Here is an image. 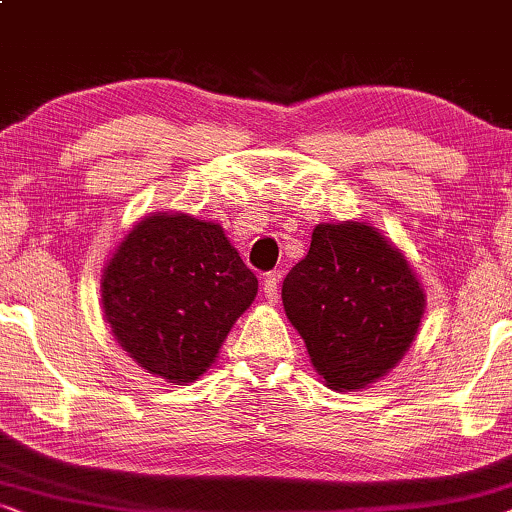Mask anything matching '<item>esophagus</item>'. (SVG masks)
Listing matches in <instances>:
<instances>
[{
  "label": "esophagus",
  "instance_id": "1",
  "mask_svg": "<svg viewBox=\"0 0 512 512\" xmlns=\"http://www.w3.org/2000/svg\"><path fill=\"white\" fill-rule=\"evenodd\" d=\"M262 290H264V297H266V301H269V304H276V301H278V294H280L278 273H269V276L264 278Z\"/></svg>",
  "mask_w": 512,
  "mask_h": 512
}]
</instances>
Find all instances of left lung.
Wrapping results in <instances>:
<instances>
[{
	"label": "left lung",
	"mask_w": 512,
	"mask_h": 512,
	"mask_svg": "<svg viewBox=\"0 0 512 512\" xmlns=\"http://www.w3.org/2000/svg\"><path fill=\"white\" fill-rule=\"evenodd\" d=\"M283 306L331 390L376 383L413 343L424 313L415 273L364 222L318 225L283 280Z\"/></svg>",
	"instance_id": "left-lung-1"
}]
</instances>
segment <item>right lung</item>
I'll list each match as a JSON object with an SVG mask.
<instances>
[{"instance_id":"1","label":"right lung","mask_w":512,"mask_h":512,"mask_svg":"<svg viewBox=\"0 0 512 512\" xmlns=\"http://www.w3.org/2000/svg\"><path fill=\"white\" fill-rule=\"evenodd\" d=\"M255 294V273L222 227L183 213L141 220L102 278L113 336L169 383H192L213 364Z\"/></svg>"}]
</instances>
